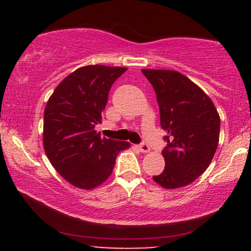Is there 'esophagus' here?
<instances>
[{
	"instance_id": "obj_1",
	"label": "esophagus",
	"mask_w": 251,
	"mask_h": 251,
	"mask_svg": "<svg viewBox=\"0 0 251 251\" xmlns=\"http://www.w3.org/2000/svg\"><path fill=\"white\" fill-rule=\"evenodd\" d=\"M138 150H139L142 153H149L150 151H151L150 146L147 145V144H144V143L140 144V145H138Z\"/></svg>"
}]
</instances>
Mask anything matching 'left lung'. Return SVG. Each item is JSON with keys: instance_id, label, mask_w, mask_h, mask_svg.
Instances as JSON below:
<instances>
[{"instance_id": "obj_1", "label": "left lung", "mask_w": 251, "mask_h": 251, "mask_svg": "<svg viewBox=\"0 0 251 251\" xmlns=\"http://www.w3.org/2000/svg\"><path fill=\"white\" fill-rule=\"evenodd\" d=\"M153 85L167 132L166 167L153 180L167 190L193 183L205 171L219 142L221 119L209 96L190 78L170 70H142Z\"/></svg>"}]
</instances>
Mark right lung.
Masks as SVG:
<instances>
[{
	"label": "right lung",
	"instance_id": "1",
	"mask_svg": "<svg viewBox=\"0 0 251 251\" xmlns=\"http://www.w3.org/2000/svg\"><path fill=\"white\" fill-rule=\"evenodd\" d=\"M125 67L88 65L67 75L50 96L44 109L43 147L52 167L71 185L92 190L111 176L120 151L128 142L100 137L112 84Z\"/></svg>",
	"mask_w": 251,
	"mask_h": 251
}]
</instances>
